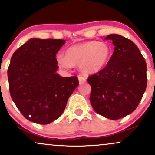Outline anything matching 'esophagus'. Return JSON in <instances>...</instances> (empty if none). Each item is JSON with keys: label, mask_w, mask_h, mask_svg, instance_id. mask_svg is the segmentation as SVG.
Listing matches in <instances>:
<instances>
[{"label": "esophagus", "mask_w": 155, "mask_h": 155, "mask_svg": "<svg viewBox=\"0 0 155 155\" xmlns=\"http://www.w3.org/2000/svg\"><path fill=\"white\" fill-rule=\"evenodd\" d=\"M79 84H82V83L86 82V79L84 77H82V76H79Z\"/></svg>", "instance_id": "34e87169"}]
</instances>
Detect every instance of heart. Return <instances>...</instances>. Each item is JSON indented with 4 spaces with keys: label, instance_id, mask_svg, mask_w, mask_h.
I'll use <instances>...</instances> for the list:
<instances>
[{
    "label": "heart",
    "instance_id": "b5f03b06",
    "mask_svg": "<svg viewBox=\"0 0 155 155\" xmlns=\"http://www.w3.org/2000/svg\"><path fill=\"white\" fill-rule=\"evenodd\" d=\"M111 56V48L105 42L89 41L69 47L64 57L56 56V61L61 68L69 69L79 64V70L85 74H94L102 71Z\"/></svg>",
    "mask_w": 155,
    "mask_h": 155
}]
</instances>
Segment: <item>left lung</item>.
Returning a JSON list of instances; mask_svg holds the SVG:
<instances>
[{
	"instance_id": "obj_1",
	"label": "left lung",
	"mask_w": 155,
	"mask_h": 155,
	"mask_svg": "<svg viewBox=\"0 0 155 155\" xmlns=\"http://www.w3.org/2000/svg\"><path fill=\"white\" fill-rule=\"evenodd\" d=\"M113 55L105 68L89 76L90 101L102 116L116 120L132 113L142 99L147 85L146 63L139 48L129 39L110 34Z\"/></svg>"
}]
</instances>
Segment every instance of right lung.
I'll use <instances>...</instances> for the list:
<instances>
[{"label":"right lung","mask_w":155,"mask_h":155,"mask_svg":"<svg viewBox=\"0 0 155 155\" xmlns=\"http://www.w3.org/2000/svg\"><path fill=\"white\" fill-rule=\"evenodd\" d=\"M65 41L30 38L11 58L7 71L11 97L31 122L47 125L58 119L79 85L77 76L62 77L56 73V53Z\"/></svg>","instance_id":"obj_1"}]
</instances>
